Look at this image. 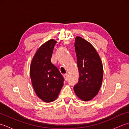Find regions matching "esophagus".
<instances>
[{"label":"esophagus","instance_id":"esophagus-1","mask_svg":"<svg viewBox=\"0 0 129 129\" xmlns=\"http://www.w3.org/2000/svg\"><path fill=\"white\" fill-rule=\"evenodd\" d=\"M63 76H64L65 80H67L68 77V74H67V73H66V74H64L63 75Z\"/></svg>","mask_w":129,"mask_h":129}]
</instances>
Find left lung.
<instances>
[{"label":"left lung","mask_w":129,"mask_h":129,"mask_svg":"<svg viewBox=\"0 0 129 129\" xmlns=\"http://www.w3.org/2000/svg\"><path fill=\"white\" fill-rule=\"evenodd\" d=\"M74 45L79 77L74 90L79 99L88 101L98 94L102 84V61L95 48L83 38L76 37Z\"/></svg>","instance_id":"left-lung-1"}]
</instances>
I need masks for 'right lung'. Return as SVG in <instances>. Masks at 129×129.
<instances>
[{
  "label": "right lung",
  "instance_id": "add662e5",
  "mask_svg": "<svg viewBox=\"0 0 129 129\" xmlns=\"http://www.w3.org/2000/svg\"><path fill=\"white\" fill-rule=\"evenodd\" d=\"M56 42L50 39L38 49L30 68L31 84L37 95L45 103L55 100L64 85V78L51 62Z\"/></svg>",
  "mask_w": 129,
  "mask_h": 129
}]
</instances>
